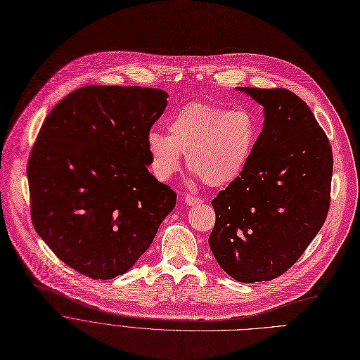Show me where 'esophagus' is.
Segmentation results:
<instances>
[{
    "label": "esophagus",
    "instance_id": "34e87169",
    "mask_svg": "<svg viewBox=\"0 0 360 360\" xmlns=\"http://www.w3.org/2000/svg\"><path fill=\"white\" fill-rule=\"evenodd\" d=\"M184 202L187 205H198L202 202V200L200 197H195V195H191V194H186L184 195Z\"/></svg>",
    "mask_w": 360,
    "mask_h": 360
}]
</instances>
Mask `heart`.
<instances>
[{
  "instance_id": "b5f03b06",
  "label": "heart",
  "mask_w": 360,
  "mask_h": 360,
  "mask_svg": "<svg viewBox=\"0 0 360 360\" xmlns=\"http://www.w3.org/2000/svg\"><path fill=\"white\" fill-rule=\"evenodd\" d=\"M167 136L150 131V169L160 181L179 172L181 155L187 167L210 187H224L247 167L257 141L252 115L245 109L194 101L180 108L166 124Z\"/></svg>"
}]
</instances>
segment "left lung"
<instances>
[{
    "label": "left lung",
    "mask_w": 360,
    "mask_h": 360,
    "mask_svg": "<svg viewBox=\"0 0 360 360\" xmlns=\"http://www.w3.org/2000/svg\"><path fill=\"white\" fill-rule=\"evenodd\" d=\"M264 108V127L241 176L211 204L208 245L240 282L288 271L322 229L333 158L309 106L288 89L237 88Z\"/></svg>",
    "instance_id": "1"
}]
</instances>
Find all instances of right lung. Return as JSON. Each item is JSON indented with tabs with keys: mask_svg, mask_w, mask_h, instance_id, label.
<instances>
[{
	"mask_svg": "<svg viewBox=\"0 0 360 360\" xmlns=\"http://www.w3.org/2000/svg\"><path fill=\"white\" fill-rule=\"evenodd\" d=\"M167 92L79 88L46 116L28 160L32 224L75 271L110 279L153 243L177 194L149 173L148 136Z\"/></svg>",
	"mask_w": 360,
	"mask_h": 360,
	"instance_id": "1",
	"label": "right lung"
}]
</instances>
